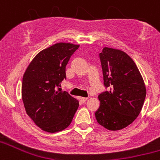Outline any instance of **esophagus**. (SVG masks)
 I'll list each match as a JSON object with an SVG mask.
<instances>
[{
	"mask_svg": "<svg viewBox=\"0 0 160 160\" xmlns=\"http://www.w3.org/2000/svg\"><path fill=\"white\" fill-rule=\"evenodd\" d=\"M79 99H80V101H81L82 102H86L87 99H88V98H86V97H80V98H79Z\"/></svg>",
	"mask_w": 160,
	"mask_h": 160,
	"instance_id": "34e87169",
	"label": "esophagus"
}]
</instances>
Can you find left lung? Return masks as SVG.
<instances>
[{
    "label": "left lung",
    "instance_id": "8db88e82",
    "mask_svg": "<svg viewBox=\"0 0 160 160\" xmlns=\"http://www.w3.org/2000/svg\"><path fill=\"white\" fill-rule=\"evenodd\" d=\"M99 58L104 86L109 90L98 95L96 120L110 131L122 130L138 116L146 98V86L135 62L125 52L104 47Z\"/></svg>",
    "mask_w": 160,
    "mask_h": 160
}]
</instances>
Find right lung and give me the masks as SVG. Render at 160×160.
<instances>
[{
	"label": "right lung",
	"instance_id": "1",
	"mask_svg": "<svg viewBox=\"0 0 160 160\" xmlns=\"http://www.w3.org/2000/svg\"><path fill=\"white\" fill-rule=\"evenodd\" d=\"M79 45L59 42L43 49L23 75L22 97L26 114L38 128L49 133L68 128L79 102L60 88L66 66Z\"/></svg>",
	"mask_w": 160,
	"mask_h": 160
}]
</instances>
